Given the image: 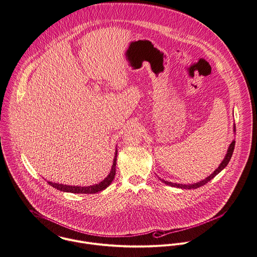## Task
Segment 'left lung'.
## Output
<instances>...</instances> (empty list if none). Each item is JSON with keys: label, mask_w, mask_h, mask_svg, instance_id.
Masks as SVG:
<instances>
[{"label": "left lung", "mask_w": 257, "mask_h": 257, "mask_svg": "<svg viewBox=\"0 0 257 257\" xmlns=\"http://www.w3.org/2000/svg\"><path fill=\"white\" fill-rule=\"evenodd\" d=\"M236 131V128H235V125H234V132ZM234 146H235V140H233L232 142H231V144H230V146H229V148H228V151H227V154H226V156H225V158L223 159V161L221 162V164L219 165V167L210 175V176H208L206 179H204V180H202V181H200V182H197V183H194V184H192V185H182V184H177V183H172V182H168V181H165V180H161L162 182H164L165 184H167V185H170V186H173V187H178V188H182V189H196V188H198V187H201V186H203V185H205L207 182H209L212 178H214L221 170H223L225 167H226V165L229 163V161H230V159H231V156H232V153H233V150H234Z\"/></svg>", "instance_id": "left-lung-1"}]
</instances>
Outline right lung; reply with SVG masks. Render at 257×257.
I'll use <instances>...</instances> for the list:
<instances>
[{
  "instance_id": "1",
  "label": "right lung",
  "mask_w": 257,
  "mask_h": 257,
  "mask_svg": "<svg viewBox=\"0 0 257 257\" xmlns=\"http://www.w3.org/2000/svg\"><path fill=\"white\" fill-rule=\"evenodd\" d=\"M116 160H117V151L115 153V158L113 162V166L111 169L110 174L99 184H95L93 186H88V187H81V186H69V185H63V184H57V183H52L48 181V184L53 186L54 188L64 191V192H71V193H82V194H94L99 191L104 190L107 188L113 181L115 174H116Z\"/></svg>"
}]
</instances>
